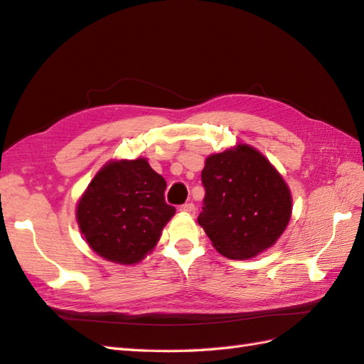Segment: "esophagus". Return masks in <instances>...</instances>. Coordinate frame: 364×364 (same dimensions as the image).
I'll return each mask as SVG.
<instances>
[{"instance_id":"esophagus-1","label":"esophagus","mask_w":364,"mask_h":364,"mask_svg":"<svg viewBox=\"0 0 364 364\" xmlns=\"http://www.w3.org/2000/svg\"><path fill=\"white\" fill-rule=\"evenodd\" d=\"M180 211L183 214H188V215H194L196 214V205L194 203H186L180 206Z\"/></svg>"}]
</instances>
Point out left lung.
I'll use <instances>...</instances> for the list:
<instances>
[{
  "mask_svg": "<svg viewBox=\"0 0 364 364\" xmlns=\"http://www.w3.org/2000/svg\"><path fill=\"white\" fill-rule=\"evenodd\" d=\"M205 206L198 225L230 259L272 247L291 219L292 197L280 172L249 144L210 154L202 170Z\"/></svg>",
  "mask_w": 364,
  "mask_h": 364,
  "instance_id": "obj_1",
  "label": "left lung"
}]
</instances>
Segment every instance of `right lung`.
Returning a JSON list of instances; mask_svg holds the SVG:
<instances>
[{"mask_svg": "<svg viewBox=\"0 0 364 364\" xmlns=\"http://www.w3.org/2000/svg\"><path fill=\"white\" fill-rule=\"evenodd\" d=\"M166 186L145 158L106 162L76 205V222L90 249L117 264L142 261L175 214L164 200Z\"/></svg>", "mask_w": 364, "mask_h": 364, "instance_id": "add662e5", "label": "right lung"}]
</instances>
